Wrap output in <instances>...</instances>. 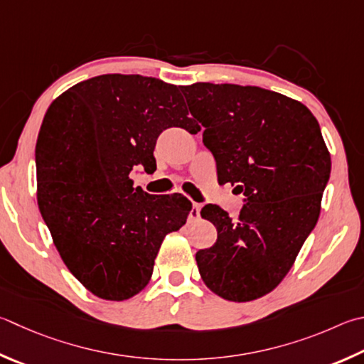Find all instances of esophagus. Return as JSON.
I'll list each match as a JSON object with an SVG mask.
<instances>
[{
	"label": "esophagus",
	"instance_id": "esophagus-1",
	"mask_svg": "<svg viewBox=\"0 0 364 364\" xmlns=\"http://www.w3.org/2000/svg\"><path fill=\"white\" fill-rule=\"evenodd\" d=\"M200 208H202V205L194 202L193 203V210L189 211V220H197V218L200 216Z\"/></svg>",
	"mask_w": 364,
	"mask_h": 364
}]
</instances>
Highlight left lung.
<instances>
[{
    "label": "left lung",
    "mask_w": 364,
    "mask_h": 364,
    "mask_svg": "<svg viewBox=\"0 0 364 364\" xmlns=\"http://www.w3.org/2000/svg\"><path fill=\"white\" fill-rule=\"evenodd\" d=\"M181 90L205 129L218 180L245 196L235 220L218 205L202 208L218 239L197 251V267L223 299H257L285 279L318 221L331 156L310 109L279 92L211 82Z\"/></svg>",
    "instance_id": "left-lung-1"
}]
</instances>
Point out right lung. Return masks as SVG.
I'll list each match as a JSON object with an SVG mask.
<instances>
[{
	"mask_svg": "<svg viewBox=\"0 0 364 364\" xmlns=\"http://www.w3.org/2000/svg\"><path fill=\"white\" fill-rule=\"evenodd\" d=\"M180 85L102 75L73 85L44 116L36 144L38 205L70 272L90 293L124 301L148 285L164 237L193 205L134 188L130 171L156 165L165 129L200 130Z\"/></svg>",
	"mask_w": 364,
	"mask_h": 364,
	"instance_id": "1",
	"label": "right lung"
}]
</instances>
